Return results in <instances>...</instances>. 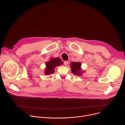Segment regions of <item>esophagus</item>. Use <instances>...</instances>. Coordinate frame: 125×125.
Listing matches in <instances>:
<instances>
[{
	"mask_svg": "<svg viewBox=\"0 0 125 125\" xmlns=\"http://www.w3.org/2000/svg\"><path fill=\"white\" fill-rule=\"evenodd\" d=\"M68 63H69V62H68V61H64V64L65 66L67 65L68 64Z\"/></svg>",
	"mask_w": 125,
	"mask_h": 125,
	"instance_id": "34e87169",
	"label": "esophagus"
}]
</instances>
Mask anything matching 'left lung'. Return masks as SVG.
<instances>
[{
	"instance_id": "1",
	"label": "left lung",
	"mask_w": 125,
	"mask_h": 125,
	"mask_svg": "<svg viewBox=\"0 0 125 125\" xmlns=\"http://www.w3.org/2000/svg\"><path fill=\"white\" fill-rule=\"evenodd\" d=\"M72 73L77 76H82L83 73H85V71H83L81 68V63L80 62H72L70 64Z\"/></svg>"
}]
</instances>
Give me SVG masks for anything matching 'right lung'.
I'll return each instance as SVG.
<instances>
[{
  "mask_svg": "<svg viewBox=\"0 0 125 125\" xmlns=\"http://www.w3.org/2000/svg\"><path fill=\"white\" fill-rule=\"evenodd\" d=\"M63 64L62 60L58 58H51L50 60L46 62V67L44 70V75H50L53 74L55 71V68L57 66Z\"/></svg>",
  "mask_w": 125,
  "mask_h": 125,
  "instance_id": "obj_1",
  "label": "right lung"
}]
</instances>
